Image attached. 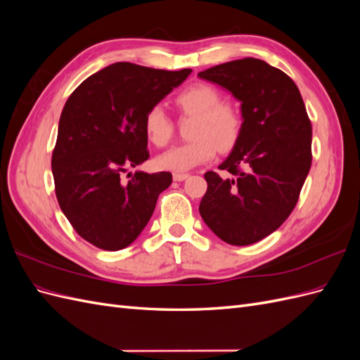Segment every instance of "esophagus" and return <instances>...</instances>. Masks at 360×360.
<instances>
[{
	"instance_id": "1",
	"label": "esophagus",
	"mask_w": 360,
	"mask_h": 360,
	"mask_svg": "<svg viewBox=\"0 0 360 360\" xmlns=\"http://www.w3.org/2000/svg\"><path fill=\"white\" fill-rule=\"evenodd\" d=\"M188 177H189V174H186V172H174L172 174V179L176 181H183V180H186Z\"/></svg>"
}]
</instances>
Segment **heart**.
<instances>
[{"instance_id":"b5f03b06","label":"heart","mask_w":360,"mask_h":360,"mask_svg":"<svg viewBox=\"0 0 360 360\" xmlns=\"http://www.w3.org/2000/svg\"><path fill=\"white\" fill-rule=\"evenodd\" d=\"M176 105L183 114L195 117L191 127L193 139L159 156V168L184 172L209 162L216 150L226 153L236 147L243 120L233 103L222 102V94L216 86L193 84L177 94ZM172 129L171 118L160 106L150 108L144 117V132L151 144L167 147Z\"/></svg>"}]
</instances>
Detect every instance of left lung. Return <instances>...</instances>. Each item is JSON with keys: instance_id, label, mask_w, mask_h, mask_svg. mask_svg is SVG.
Returning a JSON list of instances; mask_svg holds the SVG:
<instances>
[{"instance_id": "8db88e82", "label": "left lung", "mask_w": 360, "mask_h": 360, "mask_svg": "<svg viewBox=\"0 0 360 360\" xmlns=\"http://www.w3.org/2000/svg\"><path fill=\"white\" fill-rule=\"evenodd\" d=\"M242 102L243 127L221 177L207 171L200 214L224 242H259L287 221L312 163V126L297 85L258 58L228 61L198 73Z\"/></svg>"}]
</instances>
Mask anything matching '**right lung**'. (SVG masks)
<instances>
[{
    "instance_id": "right-lung-1",
    "label": "right lung",
    "mask_w": 360,
    "mask_h": 360,
    "mask_svg": "<svg viewBox=\"0 0 360 360\" xmlns=\"http://www.w3.org/2000/svg\"><path fill=\"white\" fill-rule=\"evenodd\" d=\"M177 72L115 63L91 75L63 108L52 151L56 195L84 240L127 248L144 230L171 172L123 174L150 158L144 117L188 78Z\"/></svg>"
}]
</instances>
